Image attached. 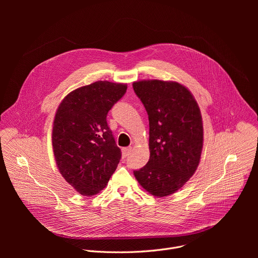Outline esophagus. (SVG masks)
<instances>
[{"instance_id":"1","label":"esophagus","mask_w":258,"mask_h":258,"mask_svg":"<svg viewBox=\"0 0 258 258\" xmlns=\"http://www.w3.org/2000/svg\"><path fill=\"white\" fill-rule=\"evenodd\" d=\"M131 151H132V147H126V148H123L122 149V156H123V158L127 157L128 154L131 153Z\"/></svg>"}]
</instances>
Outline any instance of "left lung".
I'll return each mask as SVG.
<instances>
[{"label":"left lung","instance_id":"obj_1","mask_svg":"<svg viewBox=\"0 0 258 258\" xmlns=\"http://www.w3.org/2000/svg\"><path fill=\"white\" fill-rule=\"evenodd\" d=\"M149 118L148 163L134 174L150 194L175 193L195 173L203 147L199 106L191 92L175 82L158 80L133 84Z\"/></svg>","mask_w":258,"mask_h":258}]
</instances>
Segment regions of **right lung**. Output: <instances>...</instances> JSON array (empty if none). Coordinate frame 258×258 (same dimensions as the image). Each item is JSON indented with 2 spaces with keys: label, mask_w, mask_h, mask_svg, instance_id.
I'll return each instance as SVG.
<instances>
[{
  "label": "right lung",
  "mask_w": 258,
  "mask_h": 258,
  "mask_svg": "<svg viewBox=\"0 0 258 258\" xmlns=\"http://www.w3.org/2000/svg\"><path fill=\"white\" fill-rule=\"evenodd\" d=\"M126 89L125 84L99 81L69 93L57 109L55 160L65 180L84 196L103 190L121 158L106 117Z\"/></svg>",
  "instance_id": "1"
}]
</instances>
